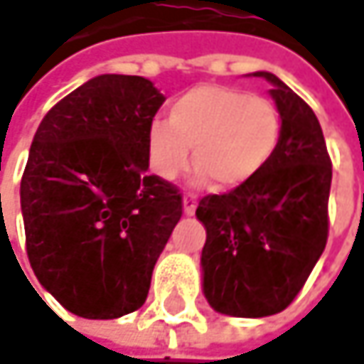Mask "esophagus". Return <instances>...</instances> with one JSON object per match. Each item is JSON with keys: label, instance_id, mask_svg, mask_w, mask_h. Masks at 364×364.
<instances>
[{"label": "esophagus", "instance_id": "esophagus-1", "mask_svg": "<svg viewBox=\"0 0 364 364\" xmlns=\"http://www.w3.org/2000/svg\"><path fill=\"white\" fill-rule=\"evenodd\" d=\"M196 206H198L196 196H185V198H183V213H185V215H193V213H196Z\"/></svg>", "mask_w": 364, "mask_h": 364}]
</instances>
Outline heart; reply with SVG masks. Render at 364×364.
<instances>
[{"label":"heart","instance_id":"obj_1","mask_svg":"<svg viewBox=\"0 0 364 364\" xmlns=\"http://www.w3.org/2000/svg\"><path fill=\"white\" fill-rule=\"evenodd\" d=\"M281 118L275 104L240 89L200 85L179 95L168 120L148 129V164L162 181H175L196 149L198 181L220 187L250 181L279 144Z\"/></svg>","mask_w":364,"mask_h":364}]
</instances>
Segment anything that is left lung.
Returning <instances> with one entry per match:
<instances>
[{"instance_id": "left-lung-1", "label": "left lung", "mask_w": 364, "mask_h": 364, "mask_svg": "<svg viewBox=\"0 0 364 364\" xmlns=\"http://www.w3.org/2000/svg\"><path fill=\"white\" fill-rule=\"evenodd\" d=\"M281 118L279 144L250 181L200 200L206 229L202 289L216 313L258 318L291 304L321 258L327 233L331 160L311 106L273 73H252Z\"/></svg>"}]
</instances>
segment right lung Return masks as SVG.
Instances as JSON below:
<instances>
[{
  "label": "right lung",
  "mask_w": 364,
  "mask_h": 364,
  "mask_svg": "<svg viewBox=\"0 0 364 364\" xmlns=\"http://www.w3.org/2000/svg\"><path fill=\"white\" fill-rule=\"evenodd\" d=\"M166 97L144 77L100 75L41 120L20 181L35 277L73 314L137 311L183 215L175 185L148 175V129Z\"/></svg>",
  "instance_id": "add662e5"
}]
</instances>
